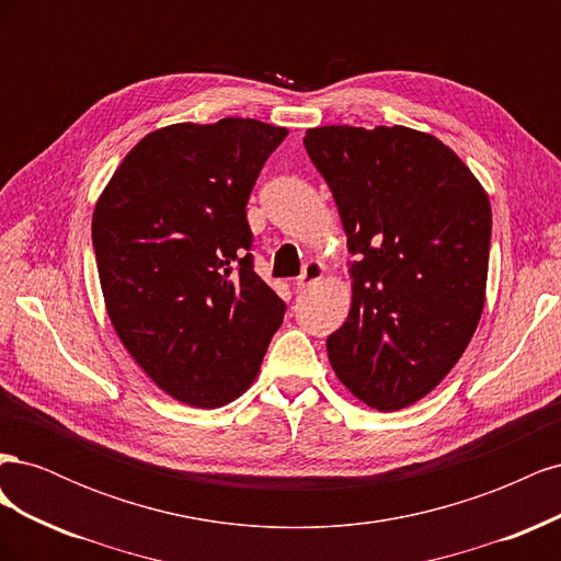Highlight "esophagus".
Segmentation results:
<instances>
[{"instance_id":"obj_1","label":"esophagus","mask_w":561,"mask_h":561,"mask_svg":"<svg viewBox=\"0 0 561 561\" xmlns=\"http://www.w3.org/2000/svg\"><path fill=\"white\" fill-rule=\"evenodd\" d=\"M322 276H325V266H322L320 262L304 264L301 274H299V278H297V287H311V285H316Z\"/></svg>"}]
</instances>
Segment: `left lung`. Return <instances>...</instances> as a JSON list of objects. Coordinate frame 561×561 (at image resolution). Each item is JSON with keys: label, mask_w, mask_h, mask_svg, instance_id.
<instances>
[{"label": "left lung", "mask_w": 561, "mask_h": 561, "mask_svg": "<svg viewBox=\"0 0 561 561\" xmlns=\"http://www.w3.org/2000/svg\"><path fill=\"white\" fill-rule=\"evenodd\" d=\"M355 260L351 311L328 336L336 379L379 412L443 381L484 309L491 206L454 151L404 126L309 128Z\"/></svg>", "instance_id": "left-lung-1"}]
</instances>
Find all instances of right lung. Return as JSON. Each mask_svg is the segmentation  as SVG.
I'll list each match as a JSON object with an SVG mask.
<instances>
[{
    "label": "right lung",
    "mask_w": 561,
    "mask_h": 561,
    "mask_svg": "<svg viewBox=\"0 0 561 561\" xmlns=\"http://www.w3.org/2000/svg\"><path fill=\"white\" fill-rule=\"evenodd\" d=\"M287 130L257 118L173 124L135 145L93 210L112 325L145 375L192 407L254 381L285 301L254 274L245 206Z\"/></svg>",
    "instance_id": "add662e5"
}]
</instances>
